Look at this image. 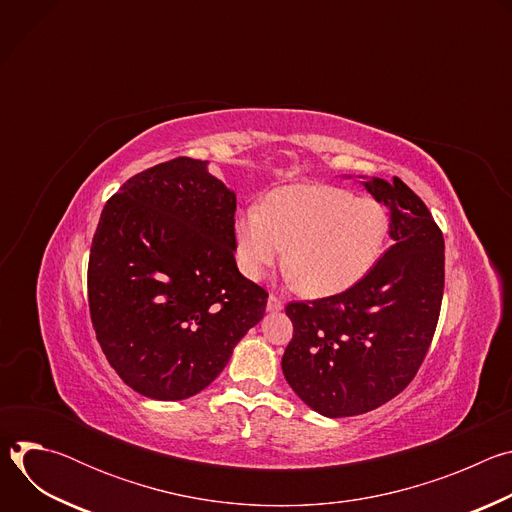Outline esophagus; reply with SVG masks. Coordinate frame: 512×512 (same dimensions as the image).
<instances>
[{"label": "esophagus", "mask_w": 512, "mask_h": 512, "mask_svg": "<svg viewBox=\"0 0 512 512\" xmlns=\"http://www.w3.org/2000/svg\"><path fill=\"white\" fill-rule=\"evenodd\" d=\"M267 310L269 312H281L283 310V302L277 298V296H269V300H267Z\"/></svg>", "instance_id": "1"}]
</instances>
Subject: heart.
Masks as SVG:
<instances>
[{"mask_svg":"<svg viewBox=\"0 0 512 512\" xmlns=\"http://www.w3.org/2000/svg\"><path fill=\"white\" fill-rule=\"evenodd\" d=\"M389 235V212L373 198L324 184L273 190L261 206L235 214L237 265L261 279L281 257L308 296L324 298L358 283L379 261Z\"/></svg>","mask_w":512,"mask_h":512,"instance_id":"obj_1","label":"heart"}]
</instances>
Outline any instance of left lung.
<instances>
[{
	"label": "left lung",
	"mask_w": 512,
	"mask_h": 512,
	"mask_svg": "<svg viewBox=\"0 0 512 512\" xmlns=\"http://www.w3.org/2000/svg\"><path fill=\"white\" fill-rule=\"evenodd\" d=\"M362 184L391 208L393 245L342 294L285 308V381L326 417L373 411L413 381L444 298V235L423 200L399 178Z\"/></svg>",
	"instance_id": "obj_1"
}]
</instances>
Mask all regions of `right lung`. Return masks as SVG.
<instances>
[{"label":"right lung","instance_id":"right-lung-1","mask_svg":"<svg viewBox=\"0 0 512 512\" xmlns=\"http://www.w3.org/2000/svg\"><path fill=\"white\" fill-rule=\"evenodd\" d=\"M206 166L176 158L129 178L91 245L97 340L123 383L158 401L206 389L267 306L235 261L237 196Z\"/></svg>","mask_w":512,"mask_h":512}]
</instances>
